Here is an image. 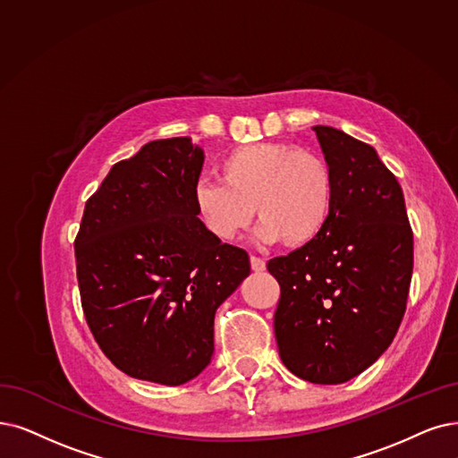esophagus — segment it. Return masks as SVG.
Masks as SVG:
<instances>
[{"instance_id": "1", "label": "esophagus", "mask_w": 458, "mask_h": 458, "mask_svg": "<svg viewBox=\"0 0 458 458\" xmlns=\"http://www.w3.org/2000/svg\"><path fill=\"white\" fill-rule=\"evenodd\" d=\"M250 265H251V270H255V272H261L267 267L265 259L258 258V255H250Z\"/></svg>"}]
</instances>
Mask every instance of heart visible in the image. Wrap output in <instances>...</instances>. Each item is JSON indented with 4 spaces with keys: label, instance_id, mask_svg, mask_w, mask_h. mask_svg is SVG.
Returning <instances> with one entry per match:
<instances>
[{
    "label": "heart",
    "instance_id": "b5f03b06",
    "mask_svg": "<svg viewBox=\"0 0 458 458\" xmlns=\"http://www.w3.org/2000/svg\"><path fill=\"white\" fill-rule=\"evenodd\" d=\"M219 178H199L191 193L200 225L219 241L236 239L258 212L265 241L302 246L323 231L335 205L328 161L295 144L239 146L219 161Z\"/></svg>",
    "mask_w": 458,
    "mask_h": 458
}]
</instances>
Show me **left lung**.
<instances>
[{
    "label": "left lung",
    "mask_w": 458,
    "mask_h": 458,
    "mask_svg": "<svg viewBox=\"0 0 458 458\" xmlns=\"http://www.w3.org/2000/svg\"><path fill=\"white\" fill-rule=\"evenodd\" d=\"M335 205L314 241L267 263L280 284L274 335L285 367L336 386L387 350L406 312L413 231L396 176L370 144L316 125Z\"/></svg>",
    "instance_id": "1"
}]
</instances>
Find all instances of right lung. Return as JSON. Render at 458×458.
<instances>
[{"label": "right lung", "mask_w": 458, "mask_h": 458, "mask_svg": "<svg viewBox=\"0 0 458 458\" xmlns=\"http://www.w3.org/2000/svg\"><path fill=\"white\" fill-rule=\"evenodd\" d=\"M203 150L144 144L86 200L75 239L81 304L101 352L127 376L182 386L210 362L214 314L250 274L246 250L197 219Z\"/></svg>", "instance_id": "1"}]
</instances>
